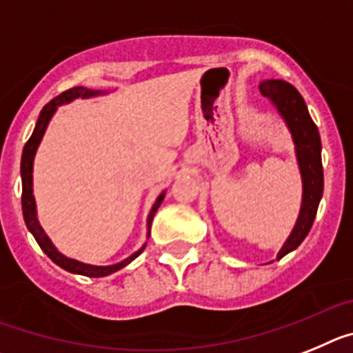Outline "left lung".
<instances>
[{
    "instance_id": "left-lung-1",
    "label": "left lung",
    "mask_w": 353,
    "mask_h": 353,
    "mask_svg": "<svg viewBox=\"0 0 353 353\" xmlns=\"http://www.w3.org/2000/svg\"><path fill=\"white\" fill-rule=\"evenodd\" d=\"M259 90L265 97H268L277 106L279 113L286 121L291 131L293 142H295L296 159H299L300 174H302V208H300L299 220L291 231L290 238L279 250L277 259L295 250L305 236L309 234L316 216L318 204L323 195V167H321V140L316 124L312 122L304 103V97L300 96L293 85L283 79H266L259 85Z\"/></svg>"
}]
</instances>
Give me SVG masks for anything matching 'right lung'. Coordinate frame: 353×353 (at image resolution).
<instances>
[{
    "label": "right lung",
    "mask_w": 353,
    "mask_h": 353,
    "mask_svg": "<svg viewBox=\"0 0 353 353\" xmlns=\"http://www.w3.org/2000/svg\"><path fill=\"white\" fill-rule=\"evenodd\" d=\"M99 94H103V92L88 90V88H85V87H74V88H69V90L62 92V94L54 97L53 101H49L44 108H42L41 115H39V121H37V124H35V130H33L32 137H30V140L26 142V145H24L23 158H21V179H23V197H21V204H23V214H24V222H26V228L30 229V232L33 234V238L37 240V243L41 245V249L48 254V257L51 259V261L57 263L60 268L67 270V272H70V274L87 275V277H104V275H110V274H113V272H117V270L124 268L125 265H130V263L133 261L134 257H139L140 254L143 252V249H145L147 243H143L142 249H140L139 252H134L133 256L128 257V259L117 263V265H110V266L85 265V263H79V261H76V259L65 257L63 254L58 252L57 247L51 243V240H49L48 236H46L44 229L41 228V223H39V220H37V208H35V197H33L32 172H33V158H35L37 147H39V143H41L42 137H44V133H46V128H48L49 121H51V117H53V113L57 112L58 106L63 103H70V101L78 99V97L85 99V97L99 96ZM163 197H165V194H161L158 199H156L154 206H152L151 213H149V216H147V229H151L154 213L158 211V208H159V204H161V201H163ZM149 234H151V232H147V238H149Z\"/></svg>",
    "instance_id": "add662e5"
}]
</instances>
